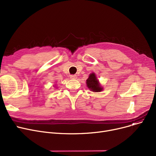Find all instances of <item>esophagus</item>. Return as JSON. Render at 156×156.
I'll return each mask as SVG.
<instances>
[{"instance_id": "34e87169", "label": "esophagus", "mask_w": 156, "mask_h": 156, "mask_svg": "<svg viewBox=\"0 0 156 156\" xmlns=\"http://www.w3.org/2000/svg\"><path fill=\"white\" fill-rule=\"evenodd\" d=\"M70 78H71V79H76V78H77V76L75 75H70Z\"/></svg>"}]
</instances>
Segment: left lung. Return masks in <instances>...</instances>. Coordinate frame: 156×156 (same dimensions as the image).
I'll return each mask as SVG.
<instances>
[{
  "instance_id": "left-lung-1",
  "label": "left lung",
  "mask_w": 156,
  "mask_h": 156,
  "mask_svg": "<svg viewBox=\"0 0 156 156\" xmlns=\"http://www.w3.org/2000/svg\"><path fill=\"white\" fill-rule=\"evenodd\" d=\"M87 87L90 89V90L94 92H101L103 88L101 85L99 80H98L95 76L94 73H92L89 75L88 78L87 80Z\"/></svg>"
}]
</instances>
